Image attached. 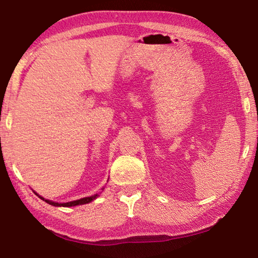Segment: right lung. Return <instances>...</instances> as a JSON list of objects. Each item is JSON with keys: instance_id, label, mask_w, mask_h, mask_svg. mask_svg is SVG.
I'll use <instances>...</instances> for the list:
<instances>
[{"instance_id": "add662e5", "label": "right lung", "mask_w": 258, "mask_h": 258, "mask_svg": "<svg viewBox=\"0 0 258 258\" xmlns=\"http://www.w3.org/2000/svg\"><path fill=\"white\" fill-rule=\"evenodd\" d=\"M99 195H94V196H91V197H85V198H82V199H78V200H75V202H69V203H63V204H59V203H54V202H51V200H47V199H44L40 197L41 199L44 200L45 203L52 205V206H62V207H72V206H77V205H84V204H87V203H91L92 200H94L95 198L98 197Z\"/></svg>"}]
</instances>
